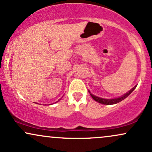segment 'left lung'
I'll list each match as a JSON object with an SVG mask.
<instances>
[{"instance_id":"1","label":"left lung","mask_w":152,"mask_h":152,"mask_svg":"<svg viewBox=\"0 0 152 152\" xmlns=\"http://www.w3.org/2000/svg\"><path fill=\"white\" fill-rule=\"evenodd\" d=\"M137 87V86H135L134 87V88H132V89L130 91H129L127 93H126L125 94H124L123 96H121L120 97H118V98H114V99H104V98H100V97H98L94 95V94H92L91 93V91L89 90H88V92H89L91 96L93 98L94 100H95L96 102L100 103V104H105V105H112V104H117V103L121 102L122 100H124V99H125L128 96H129L131 94H132V92L135 89V88Z\"/></svg>"}]
</instances>
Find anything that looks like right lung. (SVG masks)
<instances>
[{
  "instance_id": "obj_1",
  "label": "right lung",
  "mask_w": 152,
  "mask_h": 152,
  "mask_svg": "<svg viewBox=\"0 0 152 152\" xmlns=\"http://www.w3.org/2000/svg\"><path fill=\"white\" fill-rule=\"evenodd\" d=\"M61 100V99H59V100L58 101H60Z\"/></svg>"
}]
</instances>
